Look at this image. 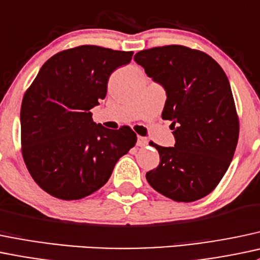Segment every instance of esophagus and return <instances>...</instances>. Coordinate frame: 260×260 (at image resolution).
Listing matches in <instances>:
<instances>
[{"instance_id":"esophagus-1","label":"esophagus","mask_w":260,"mask_h":260,"mask_svg":"<svg viewBox=\"0 0 260 260\" xmlns=\"http://www.w3.org/2000/svg\"><path fill=\"white\" fill-rule=\"evenodd\" d=\"M147 143H148V141H147V138H144V137H138V139H137V146H139V147H144V146H147Z\"/></svg>"}]
</instances>
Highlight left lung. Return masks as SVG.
I'll return each instance as SVG.
<instances>
[{"label":"left lung","mask_w":260,"mask_h":260,"mask_svg":"<svg viewBox=\"0 0 260 260\" xmlns=\"http://www.w3.org/2000/svg\"><path fill=\"white\" fill-rule=\"evenodd\" d=\"M147 76L162 84V118L172 121L174 147L152 143L159 165L147 172L153 189L176 202H194L218 185L233 159L239 119L231 84L204 52L179 45L136 53Z\"/></svg>","instance_id":"left-lung-1"}]
</instances>
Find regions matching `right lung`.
Instances as JSON below:
<instances>
[{"instance_id": "1", "label": "right lung", "mask_w": 260, "mask_h": 260, "mask_svg": "<svg viewBox=\"0 0 260 260\" xmlns=\"http://www.w3.org/2000/svg\"><path fill=\"white\" fill-rule=\"evenodd\" d=\"M133 52L84 45L52 56L23 95L21 146L27 169L45 192L63 201L92 194L137 142L128 125L108 129L91 109L107 93L109 76Z\"/></svg>"}]
</instances>
